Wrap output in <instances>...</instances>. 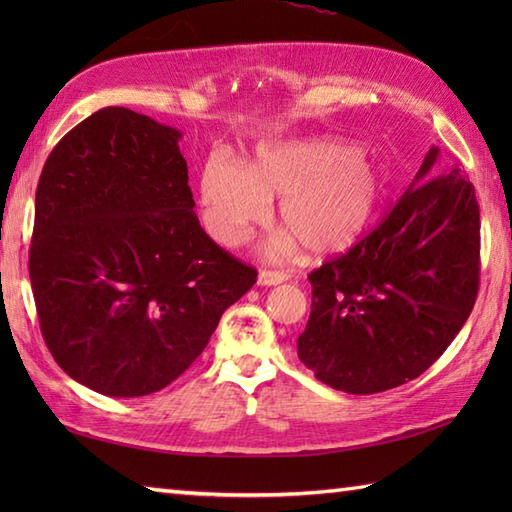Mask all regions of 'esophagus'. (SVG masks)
<instances>
[{
    "mask_svg": "<svg viewBox=\"0 0 512 512\" xmlns=\"http://www.w3.org/2000/svg\"><path fill=\"white\" fill-rule=\"evenodd\" d=\"M286 279H288V275L281 273V270H259L257 284L259 286H277V284H284Z\"/></svg>",
    "mask_w": 512,
    "mask_h": 512,
    "instance_id": "esophagus-1",
    "label": "esophagus"
}]
</instances>
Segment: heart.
Listing matches in <instances>:
<instances>
[{"mask_svg":"<svg viewBox=\"0 0 512 512\" xmlns=\"http://www.w3.org/2000/svg\"><path fill=\"white\" fill-rule=\"evenodd\" d=\"M385 169L341 138H308L262 145L244 169L213 156L202 171V217L222 246L244 244L279 200L288 228L270 237V259L297 253L334 257L352 250L372 228L387 200Z\"/></svg>","mask_w":512,"mask_h":512,"instance_id":"heart-1","label":"heart"}]
</instances>
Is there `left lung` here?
Segmentation results:
<instances>
[{
	"instance_id": "1",
	"label": "left lung",
	"mask_w": 512,
	"mask_h": 512,
	"mask_svg": "<svg viewBox=\"0 0 512 512\" xmlns=\"http://www.w3.org/2000/svg\"><path fill=\"white\" fill-rule=\"evenodd\" d=\"M308 279L297 354L321 383L378 394L418 378L458 336L480 286V206L466 171L431 147L380 226Z\"/></svg>"
}]
</instances>
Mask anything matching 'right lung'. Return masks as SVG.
Instances as JSON below:
<instances>
[{
    "instance_id": "right-lung-1",
    "label": "right lung",
    "mask_w": 512,
    "mask_h": 512,
    "mask_svg": "<svg viewBox=\"0 0 512 512\" xmlns=\"http://www.w3.org/2000/svg\"><path fill=\"white\" fill-rule=\"evenodd\" d=\"M180 138L105 107L59 140L37 184L28 270L43 341L103 396L173 383L257 281L202 231Z\"/></svg>"
}]
</instances>
